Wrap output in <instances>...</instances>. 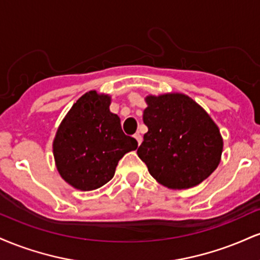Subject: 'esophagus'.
Here are the masks:
<instances>
[{"label":"esophagus","mask_w":260,"mask_h":260,"mask_svg":"<svg viewBox=\"0 0 260 260\" xmlns=\"http://www.w3.org/2000/svg\"><path fill=\"white\" fill-rule=\"evenodd\" d=\"M134 138H136V140H137V143H138V145H140V143H142V136H140V134L139 133H136V134H134Z\"/></svg>","instance_id":"34e87169"}]
</instances>
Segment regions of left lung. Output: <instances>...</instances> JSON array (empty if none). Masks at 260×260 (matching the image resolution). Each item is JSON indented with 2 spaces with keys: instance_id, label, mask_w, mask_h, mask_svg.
I'll list each match as a JSON object with an SVG mask.
<instances>
[{
  "instance_id": "8db88e82",
  "label": "left lung",
  "mask_w": 260,
  "mask_h": 260,
  "mask_svg": "<svg viewBox=\"0 0 260 260\" xmlns=\"http://www.w3.org/2000/svg\"><path fill=\"white\" fill-rule=\"evenodd\" d=\"M145 100L148 132L137 154L149 174L171 189H187L208 178L222 153V138L210 116L183 94Z\"/></svg>"
}]
</instances>
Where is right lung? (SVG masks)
Wrapping results in <instances>:
<instances>
[{
	"label": "right lung",
	"mask_w": 260,
	"mask_h": 260,
	"mask_svg": "<svg viewBox=\"0 0 260 260\" xmlns=\"http://www.w3.org/2000/svg\"><path fill=\"white\" fill-rule=\"evenodd\" d=\"M110 96L89 91L78 99L59 124L53 156L59 175L80 190L96 189L113 177L118 161L136 150L137 140L122 131L110 112Z\"/></svg>",
	"instance_id": "1"
}]
</instances>
